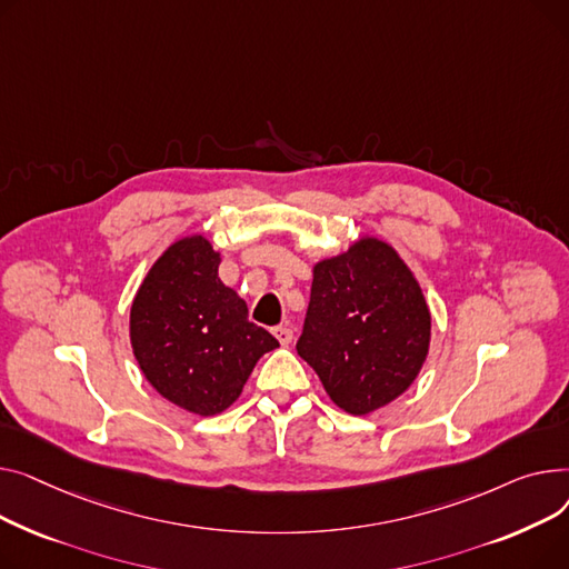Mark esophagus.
Masks as SVG:
<instances>
[{"instance_id":"obj_1","label":"esophagus","mask_w":569,"mask_h":569,"mask_svg":"<svg viewBox=\"0 0 569 569\" xmlns=\"http://www.w3.org/2000/svg\"><path fill=\"white\" fill-rule=\"evenodd\" d=\"M273 336L278 338V342L280 345H291V340H293V330H291V326L289 323H284V326H278V328H273Z\"/></svg>"}]
</instances>
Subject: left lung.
Returning <instances> with one entry per match:
<instances>
[{
    "instance_id": "1",
    "label": "left lung",
    "mask_w": 569,
    "mask_h": 569,
    "mask_svg": "<svg viewBox=\"0 0 569 569\" xmlns=\"http://www.w3.org/2000/svg\"><path fill=\"white\" fill-rule=\"evenodd\" d=\"M429 340L425 293L390 243L360 237L312 266L310 306L296 351L342 411L375 413L409 390Z\"/></svg>"
}]
</instances>
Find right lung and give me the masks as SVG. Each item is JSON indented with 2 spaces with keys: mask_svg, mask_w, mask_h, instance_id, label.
Segmentation results:
<instances>
[{
  "mask_svg": "<svg viewBox=\"0 0 569 569\" xmlns=\"http://www.w3.org/2000/svg\"><path fill=\"white\" fill-rule=\"evenodd\" d=\"M220 252L188 233L149 269L130 306V347L167 402L218 416L237 402L257 360L280 347L248 321L246 300L218 278Z\"/></svg>",
  "mask_w": 569,
  "mask_h": 569,
  "instance_id": "right-lung-1",
  "label": "right lung"
}]
</instances>
